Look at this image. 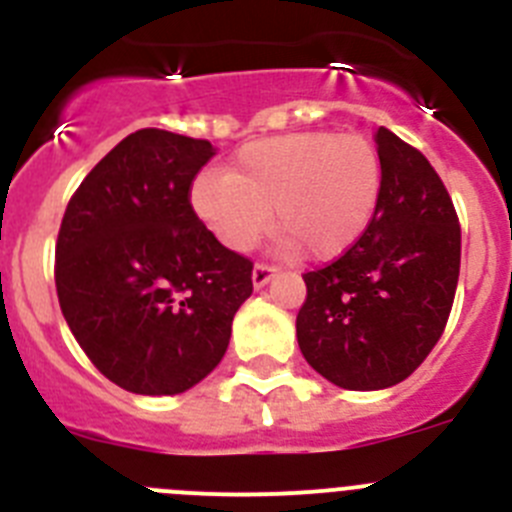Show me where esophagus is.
<instances>
[{
	"label": "esophagus",
	"instance_id": "1",
	"mask_svg": "<svg viewBox=\"0 0 512 512\" xmlns=\"http://www.w3.org/2000/svg\"><path fill=\"white\" fill-rule=\"evenodd\" d=\"M274 274H277V269H274V266H269V264H256V266H253V274H251L253 287H256V289L266 287V284H269L271 279H274Z\"/></svg>",
	"mask_w": 512,
	"mask_h": 512
}]
</instances>
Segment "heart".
<instances>
[{
    "mask_svg": "<svg viewBox=\"0 0 512 512\" xmlns=\"http://www.w3.org/2000/svg\"><path fill=\"white\" fill-rule=\"evenodd\" d=\"M379 192L382 161L372 140L318 130L248 143L228 174H202L189 197L230 251H248L274 225L284 248L325 261L364 235Z\"/></svg>",
    "mask_w": 512,
    "mask_h": 512,
    "instance_id": "heart-1",
    "label": "heart"
}]
</instances>
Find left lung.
I'll return each mask as SVG.
<instances>
[{
	"instance_id": "obj_1",
	"label": "left lung",
	"mask_w": 512,
	"mask_h": 512,
	"mask_svg": "<svg viewBox=\"0 0 512 512\" xmlns=\"http://www.w3.org/2000/svg\"><path fill=\"white\" fill-rule=\"evenodd\" d=\"M382 192L372 223L341 259L307 271L297 343L343 390L408 379L441 338L461 264L454 202L428 158L392 130L374 133Z\"/></svg>"
}]
</instances>
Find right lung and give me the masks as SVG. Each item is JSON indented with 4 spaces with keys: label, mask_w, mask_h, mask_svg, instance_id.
Returning <instances> with one entry per match:
<instances>
[{
    "label": "right lung",
    "mask_w": 512,
    "mask_h": 512,
    "mask_svg": "<svg viewBox=\"0 0 512 512\" xmlns=\"http://www.w3.org/2000/svg\"><path fill=\"white\" fill-rule=\"evenodd\" d=\"M210 140L146 128L120 140L71 197L56 292L104 377L135 395H179L220 364L253 264L194 215L189 187Z\"/></svg>",
    "instance_id": "obj_1"
}]
</instances>
